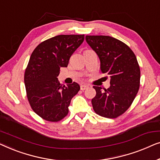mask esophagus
<instances>
[{
    "mask_svg": "<svg viewBox=\"0 0 160 160\" xmlns=\"http://www.w3.org/2000/svg\"><path fill=\"white\" fill-rule=\"evenodd\" d=\"M88 88V85H81L80 89H81V91H85V90L87 89Z\"/></svg>",
    "mask_w": 160,
    "mask_h": 160,
    "instance_id": "obj_1",
    "label": "esophagus"
}]
</instances>
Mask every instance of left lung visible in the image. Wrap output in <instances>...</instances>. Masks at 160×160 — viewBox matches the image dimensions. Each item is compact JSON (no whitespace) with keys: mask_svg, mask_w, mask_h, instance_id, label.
Instances as JSON below:
<instances>
[{"mask_svg":"<svg viewBox=\"0 0 160 160\" xmlns=\"http://www.w3.org/2000/svg\"><path fill=\"white\" fill-rule=\"evenodd\" d=\"M88 44L97 53L101 70L110 77V87L93 86L94 112L107 118H117L127 111L140 87L141 71L133 51L124 42L107 35H86Z\"/></svg>","mask_w":160,"mask_h":160,"instance_id":"8db88e82","label":"left lung"}]
</instances>
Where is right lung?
<instances>
[{
    "mask_svg": "<svg viewBox=\"0 0 160 160\" xmlns=\"http://www.w3.org/2000/svg\"><path fill=\"white\" fill-rule=\"evenodd\" d=\"M84 38V35L55 36L40 42L30 56L24 78L27 97L33 111L45 120L64 119L71 99L80 91L77 82L65 86L57 77Z\"/></svg>",
    "mask_w": 160,
    "mask_h": 160,
    "instance_id": "right-lung-1",
    "label": "right lung"
}]
</instances>
